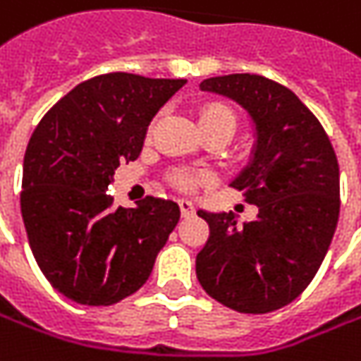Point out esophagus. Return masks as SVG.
<instances>
[{
	"label": "esophagus",
	"mask_w": 361,
	"mask_h": 361,
	"mask_svg": "<svg viewBox=\"0 0 361 361\" xmlns=\"http://www.w3.org/2000/svg\"><path fill=\"white\" fill-rule=\"evenodd\" d=\"M180 209L183 218H190V216H193V204L190 202V200H180Z\"/></svg>",
	"instance_id": "obj_1"
}]
</instances>
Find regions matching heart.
<instances>
[{
	"instance_id": "heart-1",
	"label": "heart",
	"mask_w": 361,
	"mask_h": 361,
	"mask_svg": "<svg viewBox=\"0 0 361 361\" xmlns=\"http://www.w3.org/2000/svg\"><path fill=\"white\" fill-rule=\"evenodd\" d=\"M200 130L204 128H221L228 133H233V128H235V119H233V114L226 106H219V104H212V106H205L202 111H200ZM197 176H193L190 171H181L176 176V183L181 190H192L197 185Z\"/></svg>"
}]
</instances>
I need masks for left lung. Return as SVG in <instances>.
Instances as JSON below:
<instances>
[{
  "instance_id": "left-lung-1",
  "label": "left lung",
  "mask_w": 361,
  "mask_h": 361,
  "mask_svg": "<svg viewBox=\"0 0 361 361\" xmlns=\"http://www.w3.org/2000/svg\"><path fill=\"white\" fill-rule=\"evenodd\" d=\"M247 114L254 143L230 181L257 216L200 209L209 240L195 257L205 292L242 314L276 312L304 292L328 254L340 216V168L324 128L300 97L254 73L200 83Z\"/></svg>"
}]
</instances>
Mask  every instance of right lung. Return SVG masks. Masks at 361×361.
I'll list each match as a JSON object with an SVG mask.
<instances>
[{
    "label": "right lung",
    "mask_w": 361,
    "mask_h": 361,
    "mask_svg": "<svg viewBox=\"0 0 361 361\" xmlns=\"http://www.w3.org/2000/svg\"><path fill=\"white\" fill-rule=\"evenodd\" d=\"M185 80L107 73L75 85L33 131L21 216L47 281L75 304L111 305L147 281L180 205L145 197L116 207L107 185L137 159L156 114Z\"/></svg>",
    "instance_id": "obj_1"
}]
</instances>
